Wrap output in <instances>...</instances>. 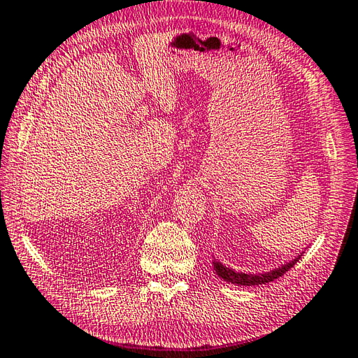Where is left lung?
<instances>
[{
  "mask_svg": "<svg viewBox=\"0 0 358 358\" xmlns=\"http://www.w3.org/2000/svg\"><path fill=\"white\" fill-rule=\"evenodd\" d=\"M301 258V255L295 257L292 262H289L283 266H280V268L273 269L271 272H266V273H245V272H235L234 269L226 268L224 264H222L220 262H214V269L217 272V275L220 278H223L227 283H232V285H240V286H254V285H266L269 283V281H273L275 278L281 277L283 273H286L289 269L292 268V266L299 262Z\"/></svg>",
  "mask_w": 358,
  "mask_h": 358,
  "instance_id": "8db88e82",
  "label": "left lung"
}]
</instances>
